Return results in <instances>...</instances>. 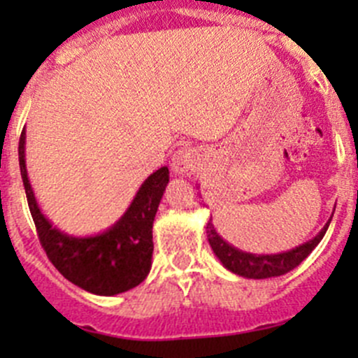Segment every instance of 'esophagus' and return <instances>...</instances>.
I'll return each instance as SVG.
<instances>
[{"mask_svg": "<svg viewBox=\"0 0 358 358\" xmlns=\"http://www.w3.org/2000/svg\"><path fill=\"white\" fill-rule=\"evenodd\" d=\"M201 159L196 149H180L173 154L171 157V169L175 175H190L192 171H196L197 166H199Z\"/></svg>", "mask_w": 358, "mask_h": 358, "instance_id": "1", "label": "esophagus"}]
</instances>
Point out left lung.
<instances>
[{"mask_svg":"<svg viewBox=\"0 0 358 358\" xmlns=\"http://www.w3.org/2000/svg\"><path fill=\"white\" fill-rule=\"evenodd\" d=\"M331 220H333V216L327 220L326 225L322 227V230L313 239L306 241V243L299 244V246L292 248L289 251L275 252V255H255V252H248L232 246L215 229L211 216L206 223V234H208L209 246H211L213 252L227 270H230L236 275L246 277V279H270V277H279L291 272L313 249L319 246L324 234L329 229Z\"/></svg>","mask_w":358,"mask_h":358,"instance_id":"left-lung-1","label":"left lung"}]
</instances>
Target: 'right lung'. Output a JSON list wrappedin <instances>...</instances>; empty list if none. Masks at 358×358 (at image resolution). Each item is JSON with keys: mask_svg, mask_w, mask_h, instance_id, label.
<instances>
[{"mask_svg": "<svg viewBox=\"0 0 358 358\" xmlns=\"http://www.w3.org/2000/svg\"><path fill=\"white\" fill-rule=\"evenodd\" d=\"M19 164L29 209L50 262L74 286L99 296H115L138 286L152 266V225L169 182L168 166L147 176L121 218L103 232L71 236L57 229L39 208L25 164V128Z\"/></svg>", "mask_w": 358, "mask_h": 358, "instance_id": "1", "label": "right lung"}]
</instances>
